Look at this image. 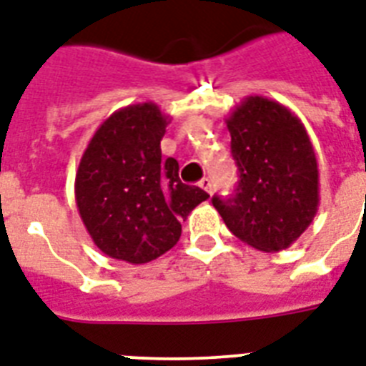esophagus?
I'll return each mask as SVG.
<instances>
[{
    "label": "esophagus",
    "mask_w": 366,
    "mask_h": 366,
    "mask_svg": "<svg viewBox=\"0 0 366 366\" xmlns=\"http://www.w3.org/2000/svg\"><path fill=\"white\" fill-rule=\"evenodd\" d=\"M199 186H201V188L204 189V192L207 193H212V180H210V178H203V180H201V182H199Z\"/></svg>",
    "instance_id": "34e87169"
}]
</instances>
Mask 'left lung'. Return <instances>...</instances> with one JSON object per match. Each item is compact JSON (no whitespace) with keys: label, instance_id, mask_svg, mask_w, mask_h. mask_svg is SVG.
Segmentation results:
<instances>
[{"label":"left lung","instance_id":"1","mask_svg":"<svg viewBox=\"0 0 366 366\" xmlns=\"http://www.w3.org/2000/svg\"><path fill=\"white\" fill-rule=\"evenodd\" d=\"M239 184L212 204L231 233L261 252L290 248L320 204V171L302 122L282 103L248 96L227 116Z\"/></svg>","mask_w":366,"mask_h":366}]
</instances>
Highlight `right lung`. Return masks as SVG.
Listing matches in <instances>:
<instances>
[{"instance_id": "1", "label": "right lung", "mask_w": 366, "mask_h": 366, "mask_svg": "<svg viewBox=\"0 0 366 366\" xmlns=\"http://www.w3.org/2000/svg\"><path fill=\"white\" fill-rule=\"evenodd\" d=\"M169 116L152 101L112 112L88 142L75 199L94 244L112 259L142 265L180 239V222L209 193L182 184L178 162H162Z\"/></svg>"}]
</instances>
